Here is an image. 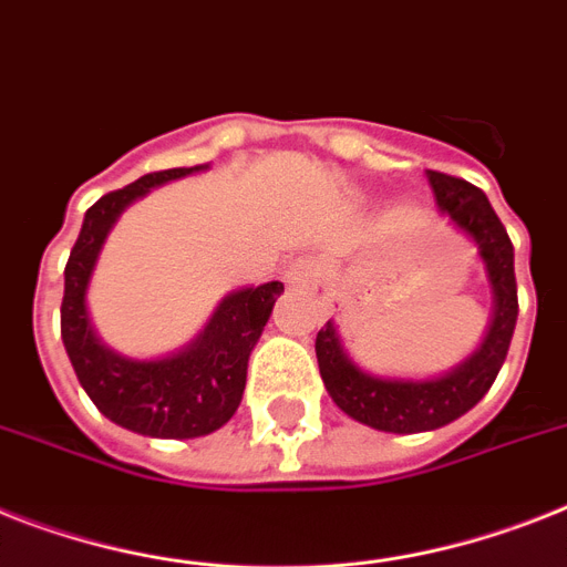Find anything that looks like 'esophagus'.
Segmentation results:
<instances>
[{
  "instance_id": "34e87169",
  "label": "esophagus",
  "mask_w": 567,
  "mask_h": 567,
  "mask_svg": "<svg viewBox=\"0 0 567 567\" xmlns=\"http://www.w3.org/2000/svg\"><path fill=\"white\" fill-rule=\"evenodd\" d=\"M320 276V265L308 256H299V259H291L285 265V279L288 285H302V288H311Z\"/></svg>"
}]
</instances>
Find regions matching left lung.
I'll list each match as a JSON object with an SVG mask.
<instances>
[{"label":"left lung","mask_w":567,"mask_h":567,"mask_svg":"<svg viewBox=\"0 0 567 567\" xmlns=\"http://www.w3.org/2000/svg\"><path fill=\"white\" fill-rule=\"evenodd\" d=\"M440 215L477 247L492 288V317L481 347L449 372L431 379H395L361 370L343 349L334 320L317 331V363L331 402L361 425L388 434H422L449 425L468 413L489 393L501 363L507 358L518 320L513 244L481 188L460 177L427 172Z\"/></svg>","instance_id":"8db88e82"}]
</instances>
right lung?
<instances>
[{
    "label": "right lung",
    "mask_w": 567,
    "mask_h": 567,
    "mask_svg": "<svg viewBox=\"0 0 567 567\" xmlns=\"http://www.w3.org/2000/svg\"><path fill=\"white\" fill-rule=\"evenodd\" d=\"M168 168L110 192L86 209L84 227L63 270L60 334L81 388L110 422L156 440H192L227 425L247 384V361L268 326L282 282L238 288L220 299L195 340L163 358H131L95 334L86 308L92 270L122 212L151 188L204 172Z\"/></svg>",
    "instance_id": "right-lung-1"
}]
</instances>
